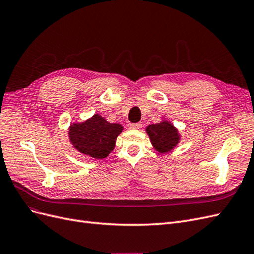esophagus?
I'll return each mask as SVG.
<instances>
[{
    "mask_svg": "<svg viewBox=\"0 0 254 254\" xmlns=\"http://www.w3.org/2000/svg\"><path fill=\"white\" fill-rule=\"evenodd\" d=\"M128 127H129V129L136 130V129H140L141 128V124H139V123H129Z\"/></svg>",
    "mask_w": 254,
    "mask_h": 254,
    "instance_id": "obj_1",
    "label": "esophagus"
}]
</instances>
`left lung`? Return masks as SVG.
<instances>
[{
  "label": "left lung",
  "mask_w": 254,
  "mask_h": 254,
  "mask_svg": "<svg viewBox=\"0 0 254 254\" xmlns=\"http://www.w3.org/2000/svg\"><path fill=\"white\" fill-rule=\"evenodd\" d=\"M146 132L149 136L153 148L160 153L171 151L180 141L178 130L175 128L171 122L166 120L148 125L146 128Z\"/></svg>",
  "instance_id": "8db88e82"
}]
</instances>
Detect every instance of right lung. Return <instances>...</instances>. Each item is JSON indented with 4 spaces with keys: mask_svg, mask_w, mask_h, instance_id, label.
I'll list each match as a JSON object with an SVG mask.
<instances>
[{
    "mask_svg": "<svg viewBox=\"0 0 254 254\" xmlns=\"http://www.w3.org/2000/svg\"><path fill=\"white\" fill-rule=\"evenodd\" d=\"M123 126L109 123L98 114L81 123H73L68 128V137L74 148L82 155L94 159H104L114 149Z\"/></svg>",
    "mask_w": 254,
    "mask_h": 254,
    "instance_id": "add662e5",
    "label": "right lung"
}]
</instances>
